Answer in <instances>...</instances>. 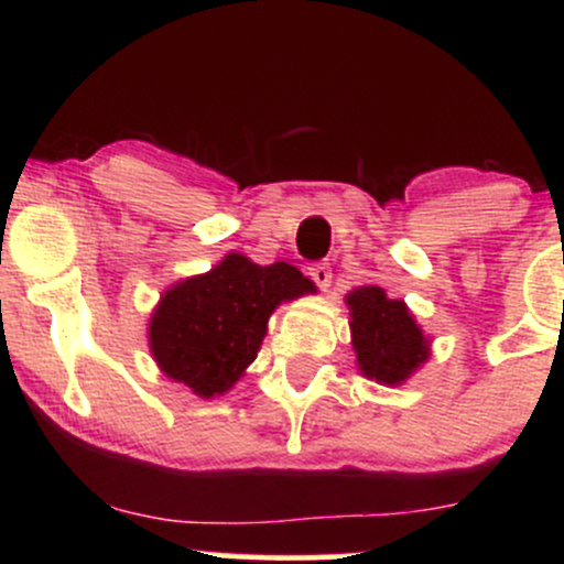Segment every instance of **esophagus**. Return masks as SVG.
Returning <instances> with one entry per match:
<instances>
[{"mask_svg":"<svg viewBox=\"0 0 564 564\" xmlns=\"http://www.w3.org/2000/svg\"><path fill=\"white\" fill-rule=\"evenodd\" d=\"M310 278H313L321 289L332 286V268H328V262H315L313 268H310Z\"/></svg>","mask_w":564,"mask_h":564,"instance_id":"esophagus-1","label":"esophagus"}]
</instances>
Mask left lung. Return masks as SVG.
<instances>
[{
	"mask_svg": "<svg viewBox=\"0 0 564 564\" xmlns=\"http://www.w3.org/2000/svg\"><path fill=\"white\" fill-rule=\"evenodd\" d=\"M349 332L360 373L394 387L430 358V339L413 321L405 302L390 300L384 289L360 286L347 294Z\"/></svg>",
	"mask_w": 564,
	"mask_h": 564,
	"instance_id": "left-lung-1",
	"label": "left lung"
}]
</instances>
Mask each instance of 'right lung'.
Returning a JSON list of instances; mask_svg holds the SVG:
<instances>
[{
  "label": "right lung",
  "instance_id": "1",
  "mask_svg": "<svg viewBox=\"0 0 564 564\" xmlns=\"http://www.w3.org/2000/svg\"><path fill=\"white\" fill-rule=\"evenodd\" d=\"M313 289L294 264L262 268L230 251L209 273L185 278L161 296L148 323L153 360L198 398L228 392L260 352L278 304Z\"/></svg>",
  "mask_w": 564,
  "mask_h": 564
}]
</instances>
